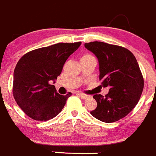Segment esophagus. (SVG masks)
<instances>
[{"label": "esophagus", "mask_w": 156, "mask_h": 156, "mask_svg": "<svg viewBox=\"0 0 156 156\" xmlns=\"http://www.w3.org/2000/svg\"><path fill=\"white\" fill-rule=\"evenodd\" d=\"M77 95L80 97V98H83V99H86V98H88L89 97V95H86V94H84V93H82V92H78Z\"/></svg>", "instance_id": "esophagus-1"}]
</instances>
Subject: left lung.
I'll list each match as a JSON object with an SVG mask.
<instances>
[{
  "mask_svg": "<svg viewBox=\"0 0 156 156\" xmlns=\"http://www.w3.org/2000/svg\"><path fill=\"white\" fill-rule=\"evenodd\" d=\"M84 45L98 58L101 84L110 88L105 96L93 95L97 107L91 115L102 122L119 121L134 108L143 92L144 80L136 59L128 49L121 46L101 41Z\"/></svg>",
  "mask_w": 156,
  "mask_h": 156,
  "instance_id": "8db88e82",
  "label": "left lung"
}]
</instances>
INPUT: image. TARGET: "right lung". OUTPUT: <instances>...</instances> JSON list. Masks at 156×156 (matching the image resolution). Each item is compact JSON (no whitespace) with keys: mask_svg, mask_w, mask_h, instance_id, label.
I'll return each instance as SVG.
<instances>
[{"mask_svg":"<svg viewBox=\"0 0 156 156\" xmlns=\"http://www.w3.org/2000/svg\"><path fill=\"white\" fill-rule=\"evenodd\" d=\"M81 42L58 43L31 51L20 59L13 72V94L18 105L29 118L46 121L56 117L67 98L57 92L55 83L67 58Z\"/></svg>","mask_w":156,"mask_h":156,"instance_id":"add662e5","label":"right lung"}]
</instances>
